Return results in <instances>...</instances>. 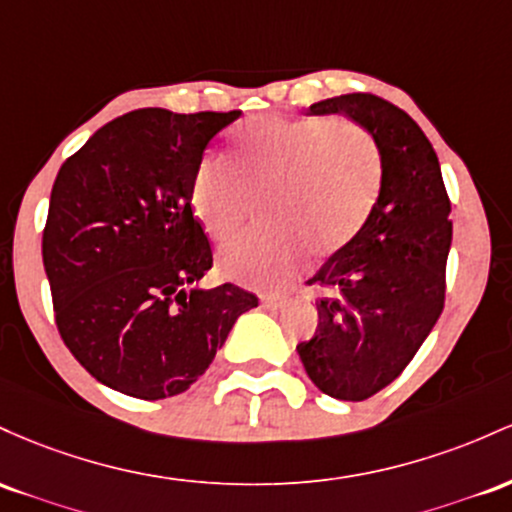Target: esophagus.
<instances>
[{
    "label": "esophagus",
    "mask_w": 512,
    "mask_h": 512,
    "mask_svg": "<svg viewBox=\"0 0 512 512\" xmlns=\"http://www.w3.org/2000/svg\"><path fill=\"white\" fill-rule=\"evenodd\" d=\"M261 304L268 309H278L285 304V297L278 295V292H266V295H261Z\"/></svg>",
    "instance_id": "esophagus-1"
}]
</instances>
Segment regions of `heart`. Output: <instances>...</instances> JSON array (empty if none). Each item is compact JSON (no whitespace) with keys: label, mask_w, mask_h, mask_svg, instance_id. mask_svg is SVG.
<instances>
[{"label":"heart","mask_w":512,"mask_h":512,"mask_svg":"<svg viewBox=\"0 0 512 512\" xmlns=\"http://www.w3.org/2000/svg\"><path fill=\"white\" fill-rule=\"evenodd\" d=\"M382 188L375 137L353 120L256 118L234 135L232 162L208 154L195 166L191 203L208 237L225 241L254 215L258 227L220 251L237 283L283 287L307 266L309 244L343 246L370 217Z\"/></svg>","instance_id":"heart-1"}]
</instances>
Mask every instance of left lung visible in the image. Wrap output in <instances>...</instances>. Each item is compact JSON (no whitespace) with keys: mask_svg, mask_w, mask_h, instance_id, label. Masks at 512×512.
Listing matches in <instances>:
<instances>
[{"mask_svg":"<svg viewBox=\"0 0 512 512\" xmlns=\"http://www.w3.org/2000/svg\"><path fill=\"white\" fill-rule=\"evenodd\" d=\"M309 113L355 120L382 154V188L370 217L309 280L324 297L317 302V331L297 346L321 392L363 401L404 372L440 317L452 244L450 198L433 145L394 103L343 94L312 103Z\"/></svg>","mask_w":512,"mask_h":512,"instance_id":"left-lung-1","label":"left lung"}]
</instances>
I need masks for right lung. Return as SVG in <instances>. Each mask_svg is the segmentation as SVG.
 I'll return each instance as SVG.
<instances>
[{
  "instance_id": "right-lung-1",
  "label": "right lung",
  "mask_w": 512,
  "mask_h": 512,
  "mask_svg": "<svg viewBox=\"0 0 512 512\" xmlns=\"http://www.w3.org/2000/svg\"><path fill=\"white\" fill-rule=\"evenodd\" d=\"M241 111L140 108L103 125L62 164L43 266L55 324L106 387L157 401L186 392L258 297L198 280L212 249L193 217L195 166Z\"/></svg>"
}]
</instances>
